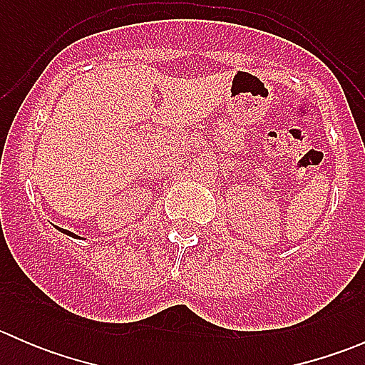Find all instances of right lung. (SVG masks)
Here are the masks:
<instances>
[{
	"label": "right lung",
	"instance_id": "add662e5",
	"mask_svg": "<svg viewBox=\"0 0 365 365\" xmlns=\"http://www.w3.org/2000/svg\"><path fill=\"white\" fill-rule=\"evenodd\" d=\"M63 233H67V235H70V237H76V235H73V233H70V231H65V230H63Z\"/></svg>",
	"mask_w": 365,
	"mask_h": 365
}]
</instances>
